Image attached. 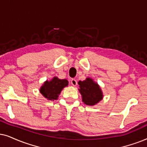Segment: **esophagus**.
<instances>
[{
  "label": "esophagus",
  "mask_w": 147,
  "mask_h": 147,
  "mask_svg": "<svg viewBox=\"0 0 147 147\" xmlns=\"http://www.w3.org/2000/svg\"><path fill=\"white\" fill-rule=\"evenodd\" d=\"M71 85H72V86H76V85H77V81H76L75 79H72L71 80Z\"/></svg>",
  "instance_id": "obj_1"
}]
</instances>
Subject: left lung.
I'll list each match as a JSON object with an SVG mask.
<instances>
[{
  "label": "left lung",
  "mask_w": 147,
  "mask_h": 147,
  "mask_svg": "<svg viewBox=\"0 0 147 147\" xmlns=\"http://www.w3.org/2000/svg\"><path fill=\"white\" fill-rule=\"evenodd\" d=\"M79 85V93L82 96V101L87 105H95L103 98L102 90L98 83L90 77L78 83Z\"/></svg>",
  "instance_id": "8db88e82"
}]
</instances>
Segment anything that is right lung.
<instances>
[{"label":"right lung","instance_id":"1","mask_svg":"<svg viewBox=\"0 0 147 147\" xmlns=\"http://www.w3.org/2000/svg\"><path fill=\"white\" fill-rule=\"evenodd\" d=\"M68 85V81L66 79H60L57 77H54L50 81L46 80L43 83L40 92L48 100H57L62 89Z\"/></svg>","mask_w":147,"mask_h":147}]
</instances>
